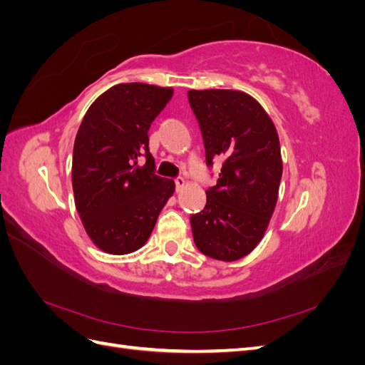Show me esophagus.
<instances>
[{"instance_id":"34e87169","label":"esophagus","mask_w":365,"mask_h":365,"mask_svg":"<svg viewBox=\"0 0 365 365\" xmlns=\"http://www.w3.org/2000/svg\"><path fill=\"white\" fill-rule=\"evenodd\" d=\"M184 185H185V180L182 178V176H178V178L175 180V187H176V192H180Z\"/></svg>"}]
</instances>
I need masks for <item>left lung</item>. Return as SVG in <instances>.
I'll return each instance as SVG.
<instances>
[{"label": "left lung", "mask_w": 365, "mask_h": 365, "mask_svg": "<svg viewBox=\"0 0 365 365\" xmlns=\"http://www.w3.org/2000/svg\"><path fill=\"white\" fill-rule=\"evenodd\" d=\"M205 160L225 161L217 184L207 190L202 212L190 216L196 248L205 256L235 262L262 240L279 197L283 163L271 117L247 93L190 90Z\"/></svg>", "instance_id": "1"}]
</instances>
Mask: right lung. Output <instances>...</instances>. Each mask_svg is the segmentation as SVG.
Instances as JSON below:
<instances>
[{
    "label": "right lung",
    "mask_w": 365,
    "mask_h": 365,
    "mask_svg": "<svg viewBox=\"0 0 365 365\" xmlns=\"http://www.w3.org/2000/svg\"><path fill=\"white\" fill-rule=\"evenodd\" d=\"M173 96L172 88L118 83L98 96L82 120L73 149L74 204L86 235L108 254L146 244L175 192L155 175L148 130ZM143 153L145 166L138 165Z\"/></svg>",
    "instance_id": "obj_1"
}]
</instances>
